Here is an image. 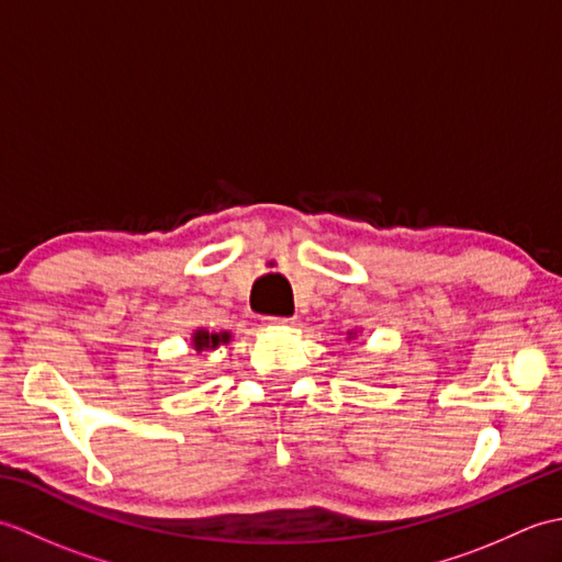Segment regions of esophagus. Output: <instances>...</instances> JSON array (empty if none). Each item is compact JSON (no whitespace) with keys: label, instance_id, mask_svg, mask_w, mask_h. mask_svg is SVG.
<instances>
[{"label":"esophagus","instance_id":"1","mask_svg":"<svg viewBox=\"0 0 562 562\" xmlns=\"http://www.w3.org/2000/svg\"><path fill=\"white\" fill-rule=\"evenodd\" d=\"M268 326H292V318H284V316H268L266 318Z\"/></svg>","mask_w":562,"mask_h":562}]
</instances>
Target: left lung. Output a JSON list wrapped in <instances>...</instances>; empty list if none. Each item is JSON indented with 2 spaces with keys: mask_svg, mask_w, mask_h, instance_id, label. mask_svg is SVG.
Masks as SVG:
<instances>
[{
  "mask_svg": "<svg viewBox=\"0 0 562 562\" xmlns=\"http://www.w3.org/2000/svg\"><path fill=\"white\" fill-rule=\"evenodd\" d=\"M348 336H350V338H355V336H357V333H348Z\"/></svg>",
  "mask_w": 562,
  "mask_h": 562,
  "instance_id": "1",
  "label": "left lung"
}]
</instances>
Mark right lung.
<instances>
[{"label": "right lung", "mask_w": 562, "mask_h": 562, "mask_svg": "<svg viewBox=\"0 0 562 562\" xmlns=\"http://www.w3.org/2000/svg\"><path fill=\"white\" fill-rule=\"evenodd\" d=\"M232 340V333L229 330H220V333H210L205 328H200L193 333V348L198 352H214L224 348V345H229Z\"/></svg>", "instance_id": "add662e5"}]
</instances>
